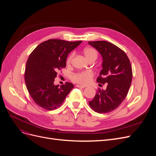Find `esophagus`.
Listing matches in <instances>:
<instances>
[{
	"mask_svg": "<svg viewBox=\"0 0 156 156\" xmlns=\"http://www.w3.org/2000/svg\"><path fill=\"white\" fill-rule=\"evenodd\" d=\"M76 87L77 88H85V86H83V85H80V84H77Z\"/></svg>",
	"mask_w": 156,
	"mask_h": 156,
	"instance_id": "esophagus-1",
	"label": "esophagus"
}]
</instances>
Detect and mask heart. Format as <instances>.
Instances as JSON below:
<instances>
[{
	"mask_svg": "<svg viewBox=\"0 0 156 156\" xmlns=\"http://www.w3.org/2000/svg\"><path fill=\"white\" fill-rule=\"evenodd\" d=\"M83 54L85 56L87 60L90 59H96L98 56L97 51L93 48H86L83 49ZM73 55L72 54L69 56L66 60V64L69 65L71 63V61L72 60ZM94 77V73L92 72L90 70L83 71L78 73H75L73 74L72 76V80L75 82L81 84H88L92 81Z\"/></svg>",
	"mask_w": 156,
	"mask_h": 156,
	"instance_id": "b5f03b06",
	"label": "heart"
}]
</instances>
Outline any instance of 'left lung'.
I'll return each mask as SVG.
<instances>
[{
  "mask_svg": "<svg viewBox=\"0 0 156 156\" xmlns=\"http://www.w3.org/2000/svg\"><path fill=\"white\" fill-rule=\"evenodd\" d=\"M102 56V69L97 82L107 83L105 90L97 91L93 100L89 101L92 109L98 113L112 111L123 101L132 81L130 61L124 51L106 41H88Z\"/></svg>",
  "mask_w": 156,
  "mask_h": 156,
  "instance_id": "left-lung-1",
  "label": "left lung"
}]
</instances>
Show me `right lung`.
I'll use <instances>...</instances> for the list:
<instances>
[{
    "label": "right lung",
    "instance_id": "right-lung-1",
    "mask_svg": "<svg viewBox=\"0 0 156 156\" xmlns=\"http://www.w3.org/2000/svg\"><path fill=\"white\" fill-rule=\"evenodd\" d=\"M81 42L51 39L42 42L30 53L27 62L25 81L29 94L37 105L52 111L62 104L74 86L68 82L60 87L55 85L54 79L58 71L66 68L68 54Z\"/></svg>",
    "mask_w": 156,
    "mask_h": 156
}]
</instances>
